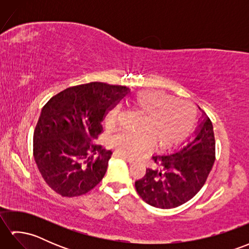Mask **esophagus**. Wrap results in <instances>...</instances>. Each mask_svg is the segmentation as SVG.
<instances>
[{"instance_id":"obj_1","label":"esophagus","mask_w":249,"mask_h":249,"mask_svg":"<svg viewBox=\"0 0 249 249\" xmlns=\"http://www.w3.org/2000/svg\"><path fill=\"white\" fill-rule=\"evenodd\" d=\"M113 155L115 156V157H120V158H123V160H125L127 162H134V158H131V157H129V156H127V155H125V154H123V153H120V152H114L113 153Z\"/></svg>"}]
</instances>
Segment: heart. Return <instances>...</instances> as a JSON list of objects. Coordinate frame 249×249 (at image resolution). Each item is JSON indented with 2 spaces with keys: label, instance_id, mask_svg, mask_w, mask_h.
I'll list each match as a JSON object with an SVG mask.
<instances>
[{
  "label": "heart",
  "instance_id": "b5f03b06",
  "mask_svg": "<svg viewBox=\"0 0 249 249\" xmlns=\"http://www.w3.org/2000/svg\"><path fill=\"white\" fill-rule=\"evenodd\" d=\"M131 103L142 113L141 129L144 131L121 130L111 137V143L118 152L136 156L149 149L154 142L160 149H169L178 144L192 131L196 112L193 105L183 99L157 89H144L131 97ZM120 106L111 107L106 119L114 122Z\"/></svg>",
  "mask_w": 249,
  "mask_h": 249
}]
</instances>
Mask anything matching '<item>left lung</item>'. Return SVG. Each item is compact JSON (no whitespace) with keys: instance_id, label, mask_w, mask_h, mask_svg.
<instances>
[{"instance_id":"1","label":"left lung","mask_w":249,"mask_h":249,"mask_svg":"<svg viewBox=\"0 0 249 249\" xmlns=\"http://www.w3.org/2000/svg\"><path fill=\"white\" fill-rule=\"evenodd\" d=\"M198 122L193 136L181 147L153 155L156 168H147L145 176L135 182L137 193L147 204L177 208L202 188L215 160V138L212 122L203 111Z\"/></svg>"}]
</instances>
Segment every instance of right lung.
Wrapping results in <instances>:
<instances>
[{
    "mask_svg": "<svg viewBox=\"0 0 249 249\" xmlns=\"http://www.w3.org/2000/svg\"><path fill=\"white\" fill-rule=\"evenodd\" d=\"M129 89L89 82L68 88L41 109L33 137L34 160L48 186L63 197L87 194L102 181L112 152L93 143L102 121Z\"/></svg>",
    "mask_w": 249,
    "mask_h": 249,
    "instance_id": "obj_1",
    "label": "right lung"
}]
</instances>
